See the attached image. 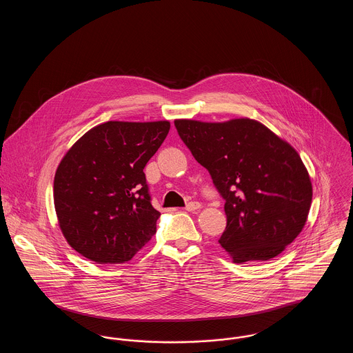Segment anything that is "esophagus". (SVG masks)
I'll list each match as a JSON object with an SVG mask.
<instances>
[{"label":"esophagus","mask_w":353,"mask_h":353,"mask_svg":"<svg viewBox=\"0 0 353 353\" xmlns=\"http://www.w3.org/2000/svg\"><path fill=\"white\" fill-rule=\"evenodd\" d=\"M199 209H201V203L200 202H189L185 206V210H188V212H196Z\"/></svg>","instance_id":"esophagus-1"}]
</instances>
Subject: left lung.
Masks as SVG:
<instances>
[{
	"mask_svg": "<svg viewBox=\"0 0 353 353\" xmlns=\"http://www.w3.org/2000/svg\"><path fill=\"white\" fill-rule=\"evenodd\" d=\"M174 125L225 199L228 225L219 242L232 261L262 262L283 252L301 234L312 201L296 150L254 119H176Z\"/></svg>",
	"mask_w": 353,
	"mask_h": 353,
	"instance_id": "8db88e82",
	"label": "left lung"
}]
</instances>
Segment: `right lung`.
Masks as SVG:
<instances>
[{
  "label": "right lung",
  "instance_id": "obj_1",
  "mask_svg": "<svg viewBox=\"0 0 353 353\" xmlns=\"http://www.w3.org/2000/svg\"><path fill=\"white\" fill-rule=\"evenodd\" d=\"M170 128L168 120L99 124L77 140L54 177V206L68 245L97 263L131 261L156 233L143 172Z\"/></svg>",
  "mask_w": 353,
  "mask_h": 353
}]
</instances>
